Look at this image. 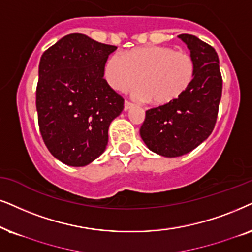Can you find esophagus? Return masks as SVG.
<instances>
[{"label": "esophagus", "instance_id": "obj_1", "mask_svg": "<svg viewBox=\"0 0 252 252\" xmlns=\"http://www.w3.org/2000/svg\"><path fill=\"white\" fill-rule=\"evenodd\" d=\"M132 107H133L132 102L128 101V100H126V101H124V110H129L130 108H132Z\"/></svg>", "mask_w": 252, "mask_h": 252}]
</instances>
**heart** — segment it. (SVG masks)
<instances>
[{
    "label": "heart",
    "instance_id": "obj_1",
    "mask_svg": "<svg viewBox=\"0 0 252 252\" xmlns=\"http://www.w3.org/2000/svg\"><path fill=\"white\" fill-rule=\"evenodd\" d=\"M103 76L117 92H126L138 83L135 96L159 106L180 99L194 77V62L189 53L167 46H149L110 55Z\"/></svg>",
    "mask_w": 252,
    "mask_h": 252
}]
</instances>
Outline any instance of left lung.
I'll use <instances>...</instances> for the list:
<instances>
[{
    "mask_svg": "<svg viewBox=\"0 0 252 252\" xmlns=\"http://www.w3.org/2000/svg\"><path fill=\"white\" fill-rule=\"evenodd\" d=\"M194 62V77L187 92L168 105L146 110L140 137L151 151L175 158L200 145L216 126L222 92L219 58L209 43L180 34Z\"/></svg>",
    "mask_w": 252,
    "mask_h": 252,
    "instance_id": "8db88e82",
    "label": "left lung"
}]
</instances>
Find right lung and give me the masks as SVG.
<instances>
[{"mask_svg": "<svg viewBox=\"0 0 252 252\" xmlns=\"http://www.w3.org/2000/svg\"><path fill=\"white\" fill-rule=\"evenodd\" d=\"M116 48L72 33L40 59V133L49 152L65 165L83 167L101 156L109 124L124 108V99L103 78L105 63Z\"/></svg>", "mask_w": 252, "mask_h": 252, "instance_id": "obj_1", "label": "right lung"}]
</instances>
